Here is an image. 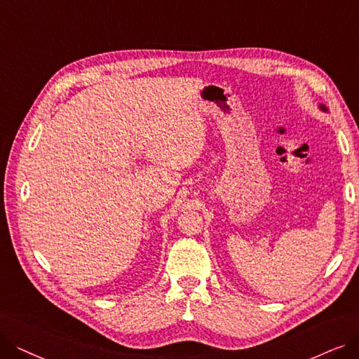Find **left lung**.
Instances as JSON below:
<instances>
[{
  "label": "left lung",
  "instance_id": "1",
  "mask_svg": "<svg viewBox=\"0 0 359 359\" xmlns=\"http://www.w3.org/2000/svg\"><path fill=\"white\" fill-rule=\"evenodd\" d=\"M320 109H321V110H323V111H327V107H325V106H324V104H320Z\"/></svg>",
  "mask_w": 359,
  "mask_h": 359
}]
</instances>
